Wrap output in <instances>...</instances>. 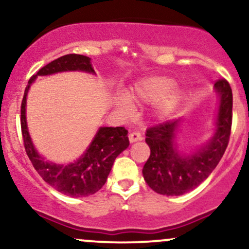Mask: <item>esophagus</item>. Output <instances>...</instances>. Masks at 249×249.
<instances>
[{
    "label": "esophagus",
    "instance_id": "esophagus-1",
    "mask_svg": "<svg viewBox=\"0 0 249 249\" xmlns=\"http://www.w3.org/2000/svg\"><path fill=\"white\" fill-rule=\"evenodd\" d=\"M128 139H130V142L142 141V134L138 131H132V132L128 134Z\"/></svg>",
    "mask_w": 249,
    "mask_h": 249
}]
</instances>
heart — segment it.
Wrapping results in <instances>:
<instances>
[{
    "instance_id": "obj_1",
    "label": "heart",
    "mask_w": 249,
    "mask_h": 249,
    "mask_svg": "<svg viewBox=\"0 0 249 249\" xmlns=\"http://www.w3.org/2000/svg\"><path fill=\"white\" fill-rule=\"evenodd\" d=\"M173 85L174 81L168 77H150L136 83L128 97L132 102L142 104H156L161 101V110L168 112L176 107L179 99L178 92L171 91ZM121 107L125 110L131 107L126 99H123Z\"/></svg>"
}]
</instances>
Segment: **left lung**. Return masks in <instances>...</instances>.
I'll use <instances>...</instances> for the list:
<instances>
[{
  "label": "left lung",
  "mask_w": 249,
  "mask_h": 249,
  "mask_svg": "<svg viewBox=\"0 0 249 249\" xmlns=\"http://www.w3.org/2000/svg\"><path fill=\"white\" fill-rule=\"evenodd\" d=\"M220 104L216 131L206 146L190 154H181L174 142L179 119L153 125L146 130V144L151 153L142 168L145 181L154 192L164 196H181L196 186L212 173L224 156L232 128L233 95L225 78L214 84Z\"/></svg>",
  "instance_id": "left-lung-1"
}]
</instances>
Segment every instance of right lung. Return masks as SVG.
Segmentation results:
<instances>
[{"mask_svg": "<svg viewBox=\"0 0 249 249\" xmlns=\"http://www.w3.org/2000/svg\"><path fill=\"white\" fill-rule=\"evenodd\" d=\"M76 70L95 73L89 57L69 53L44 65L37 71L36 75L31 77L24 90L21 104V130L25 152L43 180L65 196L79 198L95 194L104 186L108 173L112 168L113 161L118 154L126 150L130 142L127 138V130L125 127H101L87 152L75 162L68 165L53 164L45 161L44 158L39 156L34 147L27 127L25 104L28 90L37 76Z\"/></svg>", "mask_w": 249, "mask_h": 249, "instance_id": "right-lung-1", "label": "right lung"}]
</instances>
